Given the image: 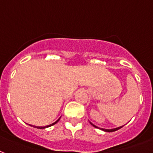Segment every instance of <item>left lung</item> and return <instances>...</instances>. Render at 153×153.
Listing matches in <instances>:
<instances>
[{"mask_svg":"<svg viewBox=\"0 0 153 153\" xmlns=\"http://www.w3.org/2000/svg\"><path fill=\"white\" fill-rule=\"evenodd\" d=\"M91 123V124L93 125V126H94V127H96V126H95V125L93 124V123ZM121 127H123V126H122V127H117V128H114V129H102V130H103V131H107V132H112V131H117V130L120 129V128H121Z\"/></svg>","mask_w":153,"mask_h":153,"instance_id":"8db88e82","label":"left lung"}]
</instances>
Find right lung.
<instances>
[{"mask_svg": "<svg viewBox=\"0 0 153 153\" xmlns=\"http://www.w3.org/2000/svg\"><path fill=\"white\" fill-rule=\"evenodd\" d=\"M59 119H58V120H57V121H56V122H55V123H52V124H51V125H48V126H47V127H38L37 128H40V129H42V128H45V127H50V126H52V125L56 124V123H57V122L59 121Z\"/></svg>", "mask_w": 153, "mask_h": 153, "instance_id": "add662e5", "label": "right lung"}]
</instances>
